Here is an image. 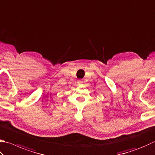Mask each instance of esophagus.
Returning a JSON list of instances; mask_svg holds the SVG:
<instances>
[{
  "instance_id": "obj_1",
  "label": "esophagus",
  "mask_w": 155,
  "mask_h": 155,
  "mask_svg": "<svg viewBox=\"0 0 155 155\" xmlns=\"http://www.w3.org/2000/svg\"><path fill=\"white\" fill-rule=\"evenodd\" d=\"M82 83H83V81H81V80H79V81H78V86H80V85H81V84H82Z\"/></svg>"
}]
</instances>
